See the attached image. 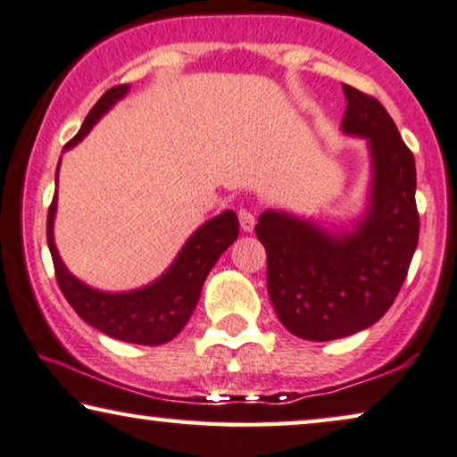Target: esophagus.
I'll return each instance as SVG.
<instances>
[{
	"label": "esophagus",
	"mask_w": 457,
	"mask_h": 457,
	"mask_svg": "<svg viewBox=\"0 0 457 457\" xmlns=\"http://www.w3.org/2000/svg\"><path fill=\"white\" fill-rule=\"evenodd\" d=\"M239 222L245 233H251L255 227V214H251L249 210H239Z\"/></svg>",
	"instance_id": "1"
}]
</instances>
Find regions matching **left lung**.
<instances>
[{
  "label": "left lung",
  "instance_id": "left-lung-1",
  "mask_svg": "<svg viewBox=\"0 0 457 457\" xmlns=\"http://www.w3.org/2000/svg\"><path fill=\"white\" fill-rule=\"evenodd\" d=\"M342 129L367 137L371 200L353 233L329 235L268 210L255 224L268 255V295L278 320L299 338L326 342L379 321L398 296L419 245L414 156L377 98L344 84Z\"/></svg>",
  "mask_w": 457,
  "mask_h": 457
}]
</instances>
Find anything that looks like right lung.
Wrapping results in <instances>:
<instances>
[{
	"mask_svg": "<svg viewBox=\"0 0 457 457\" xmlns=\"http://www.w3.org/2000/svg\"><path fill=\"white\" fill-rule=\"evenodd\" d=\"M128 88V84H119L115 88L104 92L95 107L90 109V113L86 115L80 131L65 144V148L76 146L88 134L92 125L107 113L119 98L125 96ZM55 208L57 194L53 195L47 214V243L57 284L63 296L74 307L76 313L86 323H90L92 328L101 329L103 334L115 340L144 344V346L164 344L181 332L185 323L189 321L191 313H194L197 301H200L204 280H206L210 270L214 268L218 257L239 237V218L233 210H227V212L202 224L189 237L173 262V266L156 282L140 290H131V293H101V290L86 287L63 266L62 257L57 253L55 241H53Z\"/></svg>",
	"mask_w": 457,
	"mask_h": 457,
	"instance_id": "obj_1",
	"label": "right lung"
}]
</instances>
